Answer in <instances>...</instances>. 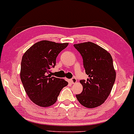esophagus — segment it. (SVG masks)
Masks as SVG:
<instances>
[{
	"label": "esophagus",
	"instance_id": "obj_1",
	"mask_svg": "<svg viewBox=\"0 0 134 134\" xmlns=\"http://www.w3.org/2000/svg\"><path fill=\"white\" fill-rule=\"evenodd\" d=\"M71 83H72V84L76 83V82H77V79H76V78H75V77H74V78L71 79Z\"/></svg>",
	"mask_w": 134,
	"mask_h": 134
}]
</instances>
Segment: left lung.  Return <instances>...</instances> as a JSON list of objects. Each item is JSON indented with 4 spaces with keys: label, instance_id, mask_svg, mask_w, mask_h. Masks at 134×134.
I'll return each instance as SVG.
<instances>
[{
    "label": "left lung",
    "instance_id": "left-lung-1",
    "mask_svg": "<svg viewBox=\"0 0 134 134\" xmlns=\"http://www.w3.org/2000/svg\"><path fill=\"white\" fill-rule=\"evenodd\" d=\"M83 59L86 81L81 80L83 90L76 95L78 101L88 108H96L104 103L115 82L116 72L109 52L92 42L74 44Z\"/></svg>",
    "mask_w": 134,
    "mask_h": 134
}]
</instances>
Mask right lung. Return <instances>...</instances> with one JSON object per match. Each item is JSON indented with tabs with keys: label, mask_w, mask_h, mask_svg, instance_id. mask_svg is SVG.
<instances>
[{
	"label": "right lung",
	"mask_w": 134,
	"mask_h": 134,
	"mask_svg": "<svg viewBox=\"0 0 134 134\" xmlns=\"http://www.w3.org/2000/svg\"><path fill=\"white\" fill-rule=\"evenodd\" d=\"M68 43H56L49 41L36 42L22 58L20 79L26 93L35 104L41 107L53 105L60 92L68 82L63 79L49 75L56 58Z\"/></svg>",
	"instance_id": "add662e5"
}]
</instances>
